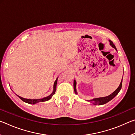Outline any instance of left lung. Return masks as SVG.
Returning <instances> with one entry per match:
<instances>
[{
  "instance_id": "left-lung-1",
  "label": "left lung",
  "mask_w": 135,
  "mask_h": 135,
  "mask_svg": "<svg viewBox=\"0 0 135 135\" xmlns=\"http://www.w3.org/2000/svg\"><path fill=\"white\" fill-rule=\"evenodd\" d=\"M109 44L112 47H113V48L115 49L116 51H117V49H116L115 47V46L114 45V43H113L111 40H109ZM122 81H123V78L122 79V81H121V83L120 84L119 86L118 87V88L116 89L115 91H114V92H113L108 96H107V97H100V98H93L92 99H90V100H87V101H89L90 102H92V103L94 105H104L105 104L107 103V102H108L109 101H110L111 100H112L113 99V98L115 97L116 95H117L118 92H120L121 89H122ZM76 81L74 80V84H73V85H74V92L76 94H77V90H76Z\"/></svg>"
}]
</instances>
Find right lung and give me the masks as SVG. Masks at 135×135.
<instances>
[{
	"instance_id": "add662e5",
	"label": "right lung",
	"mask_w": 135,
	"mask_h": 135,
	"mask_svg": "<svg viewBox=\"0 0 135 135\" xmlns=\"http://www.w3.org/2000/svg\"><path fill=\"white\" fill-rule=\"evenodd\" d=\"M58 77H57L56 80L55 81L54 84V89H53V92H52L51 95H49V96H47L46 97L41 98V99H26V98H24L22 97H21L20 96L17 95L18 97H19L20 99H21L22 101H24V102H26L27 104H36L37 103H38V102H45V101H47V100H49L52 97L55 93L56 92V84H57V81H58Z\"/></svg>"
}]
</instances>
